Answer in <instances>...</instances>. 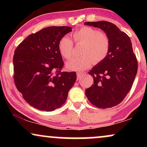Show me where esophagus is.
Instances as JSON below:
<instances>
[{"mask_svg":"<svg viewBox=\"0 0 147 147\" xmlns=\"http://www.w3.org/2000/svg\"><path fill=\"white\" fill-rule=\"evenodd\" d=\"M84 76V73L83 72H77V78L78 79H81L82 78H83Z\"/></svg>","mask_w":147,"mask_h":147,"instance_id":"esophagus-1","label":"esophagus"}]
</instances>
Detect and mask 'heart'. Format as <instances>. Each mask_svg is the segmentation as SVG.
I'll return each mask as SVG.
<instances>
[{
	"mask_svg": "<svg viewBox=\"0 0 147 147\" xmlns=\"http://www.w3.org/2000/svg\"><path fill=\"white\" fill-rule=\"evenodd\" d=\"M74 41L82 44L81 56L74 58L65 64L67 69L74 71H84L92 64L98 63L106 57L110 51V41L106 33L99 32L90 27H83L73 34ZM59 49L61 55L66 59L74 56V43L67 36H64L59 43Z\"/></svg>",
	"mask_w": 147,
	"mask_h": 147,
	"instance_id": "1",
	"label": "heart"
}]
</instances>
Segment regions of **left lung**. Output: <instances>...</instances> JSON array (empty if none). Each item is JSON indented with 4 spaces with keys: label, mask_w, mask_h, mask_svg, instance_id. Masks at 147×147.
Wrapping results in <instances>:
<instances>
[{
    "label": "left lung",
    "mask_w": 147,
    "mask_h": 147,
    "mask_svg": "<svg viewBox=\"0 0 147 147\" xmlns=\"http://www.w3.org/2000/svg\"><path fill=\"white\" fill-rule=\"evenodd\" d=\"M84 25L102 30L110 41L108 55L89 72L94 78V84L86 90V97L96 107L112 108L127 95L137 73V60L131 41L125 33L110 22H86Z\"/></svg>",
    "instance_id": "left-lung-1"
}]
</instances>
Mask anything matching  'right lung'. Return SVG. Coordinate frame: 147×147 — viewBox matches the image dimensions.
Segmentation results:
<instances>
[{
	"label": "right lung",
	"instance_id": "obj_1",
	"mask_svg": "<svg viewBox=\"0 0 147 147\" xmlns=\"http://www.w3.org/2000/svg\"><path fill=\"white\" fill-rule=\"evenodd\" d=\"M71 29L44 28L28 36L15 51L16 87L33 108L49 112L61 107L75 84V71H61L63 61L59 49V41Z\"/></svg>",
	"mask_w": 147,
	"mask_h": 147
}]
</instances>
